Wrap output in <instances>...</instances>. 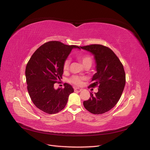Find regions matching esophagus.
<instances>
[{"instance_id": "1", "label": "esophagus", "mask_w": 150, "mask_h": 150, "mask_svg": "<svg viewBox=\"0 0 150 150\" xmlns=\"http://www.w3.org/2000/svg\"><path fill=\"white\" fill-rule=\"evenodd\" d=\"M74 91H75V92H80L82 90V89H80V88H74Z\"/></svg>"}]
</instances>
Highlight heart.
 <instances>
[{
  "label": "heart",
  "mask_w": 150,
  "mask_h": 150,
  "mask_svg": "<svg viewBox=\"0 0 150 150\" xmlns=\"http://www.w3.org/2000/svg\"><path fill=\"white\" fill-rule=\"evenodd\" d=\"M79 59L83 62V64L85 66L86 64H92L93 63V59L89 55L87 54H83V55H80L78 56ZM71 61L69 59H66L63 63V69L64 71H67L69 69V65H70ZM84 79V77L81 76H72L69 78V82L72 84H73L76 86H81L82 85L83 81Z\"/></svg>",
  "instance_id": "b5f03b06"
}]
</instances>
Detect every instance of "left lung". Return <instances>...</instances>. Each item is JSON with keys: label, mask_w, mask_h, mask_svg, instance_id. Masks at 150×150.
<instances>
[{"label": "left lung", "mask_w": 150, "mask_h": 150, "mask_svg": "<svg viewBox=\"0 0 150 150\" xmlns=\"http://www.w3.org/2000/svg\"><path fill=\"white\" fill-rule=\"evenodd\" d=\"M81 48L94 55L97 72L89 87L99 88L98 93L90 94L91 97L83 102V105L93 114H103L111 110L121 96L126 83L123 66L115 52L106 46L91 44Z\"/></svg>", "instance_id": "8db88e82"}]
</instances>
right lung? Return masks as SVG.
<instances>
[{
	"mask_svg": "<svg viewBox=\"0 0 150 150\" xmlns=\"http://www.w3.org/2000/svg\"><path fill=\"white\" fill-rule=\"evenodd\" d=\"M73 48L79 47L59 41L46 42L36 50L27 64L25 78L31 100L48 114L63 110L69 94L74 92L72 86L67 83L62 89H55L54 86L62 79L63 63Z\"/></svg>",
	"mask_w": 150,
	"mask_h": 150,
	"instance_id": "right-lung-1",
	"label": "right lung"
}]
</instances>
